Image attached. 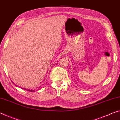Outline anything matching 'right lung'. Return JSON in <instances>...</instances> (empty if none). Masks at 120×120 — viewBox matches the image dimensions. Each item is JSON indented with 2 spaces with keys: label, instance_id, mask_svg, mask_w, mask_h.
<instances>
[{
  "label": "right lung",
  "instance_id": "right-lung-1",
  "mask_svg": "<svg viewBox=\"0 0 120 120\" xmlns=\"http://www.w3.org/2000/svg\"><path fill=\"white\" fill-rule=\"evenodd\" d=\"M12 81V80H11ZM14 85H15V86H16V87H18V85H15V84H14ZM21 88H22V90H26V91H30V92H35V91H34V90H30V89H28V88H23V87H21Z\"/></svg>",
  "mask_w": 120,
  "mask_h": 120
}]
</instances>
